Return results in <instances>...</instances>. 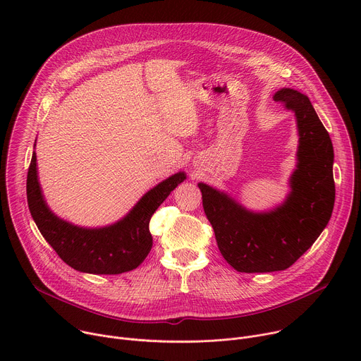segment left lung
Masks as SVG:
<instances>
[{
	"label": "left lung",
	"mask_w": 361,
	"mask_h": 361,
	"mask_svg": "<svg viewBox=\"0 0 361 361\" xmlns=\"http://www.w3.org/2000/svg\"><path fill=\"white\" fill-rule=\"evenodd\" d=\"M297 121V166L291 191L270 212L247 210L227 192L198 183L204 213L220 252L240 273H271L293 266L326 228L334 207V151L307 95L281 88L273 95Z\"/></svg>",
	"instance_id": "left-lung-1"
}]
</instances>
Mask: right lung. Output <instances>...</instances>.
Wrapping results in <instances>:
<instances>
[{
    "instance_id": "1",
    "label": "right lung",
    "mask_w": 361,
    "mask_h": 361,
    "mask_svg": "<svg viewBox=\"0 0 361 361\" xmlns=\"http://www.w3.org/2000/svg\"><path fill=\"white\" fill-rule=\"evenodd\" d=\"M184 180L185 173L180 171L147 191L117 223L87 228L74 226L49 210L39 187L34 151L27 176V201L39 233L66 264L81 273L121 274L137 269L148 255L152 247L149 219Z\"/></svg>"
}]
</instances>
